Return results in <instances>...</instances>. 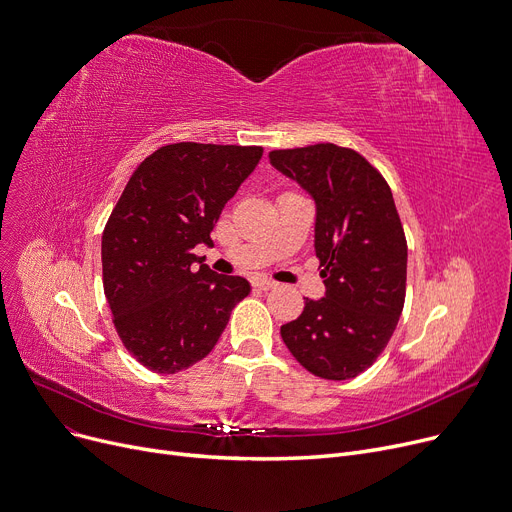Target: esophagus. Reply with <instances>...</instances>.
I'll list each match as a JSON object with an SVG mask.
<instances>
[{"label": "esophagus", "mask_w": 512, "mask_h": 512, "mask_svg": "<svg viewBox=\"0 0 512 512\" xmlns=\"http://www.w3.org/2000/svg\"><path fill=\"white\" fill-rule=\"evenodd\" d=\"M253 286L259 288V290H274V288H278V282L267 280V278H255Z\"/></svg>", "instance_id": "34e87169"}]
</instances>
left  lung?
I'll list each match as a JSON object with an SVG mask.
<instances>
[{"instance_id":"left-lung-1","label":"left lung","mask_w":512,"mask_h":512,"mask_svg":"<svg viewBox=\"0 0 512 512\" xmlns=\"http://www.w3.org/2000/svg\"><path fill=\"white\" fill-rule=\"evenodd\" d=\"M317 203L315 255L326 297L280 328L292 357L324 380H351L390 342L407 294V236L386 178L351 147L270 151Z\"/></svg>"}]
</instances>
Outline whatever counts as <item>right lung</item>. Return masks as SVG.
Masks as SVG:
<instances>
[{
    "instance_id": "add662e5",
    "label": "right lung",
    "mask_w": 512,
    "mask_h": 512,
    "mask_svg": "<svg viewBox=\"0 0 512 512\" xmlns=\"http://www.w3.org/2000/svg\"><path fill=\"white\" fill-rule=\"evenodd\" d=\"M263 147L164 145L132 172L101 236L103 292L126 351L155 373L205 359L251 292L193 253L259 164ZM200 267H196V263Z\"/></svg>"
}]
</instances>
